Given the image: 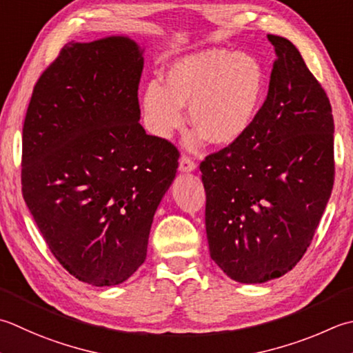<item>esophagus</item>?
Segmentation results:
<instances>
[{
  "instance_id": "esophagus-1",
  "label": "esophagus",
  "mask_w": 353,
  "mask_h": 353,
  "mask_svg": "<svg viewBox=\"0 0 353 353\" xmlns=\"http://www.w3.org/2000/svg\"><path fill=\"white\" fill-rule=\"evenodd\" d=\"M196 168H197L196 162L191 161L190 157L182 156L181 161H179V170H181L182 172H191V171H194Z\"/></svg>"
}]
</instances>
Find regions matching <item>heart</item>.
<instances>
[{
    "label": "heart",
    "instance_id": "1",
    "mask_svg": "<svg viewBox=\"0 0 353 353\" xmlns=\"http://www.w3.org/2000/svg\"><path fill=\"white\" fill-rule=\"evenodd\" d=\"M263 88V67L252 54L208 48L172 62L165 85L151 82L142 102L145 119L151 133L168 137L182 127V105L190 103V121L199 130L190 147L202 134L210 143L230 145L251 127Z\"/></svg>",
    "mask_w": 353,
    "mask_h": 353
}]
</instances>
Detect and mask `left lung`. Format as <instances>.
<instances>
[{"mask_svg":"<svg viewBox=\"0 0 353 353\" xmlns=\"http://www.w3.org/2000/svg\"><path fill=\"white\" fill-rule=\"evenodd\" d=\"M268 96L246 133L200 163L211 259L239 283L279 279L314 239L334 186V117L291 41L268 34Z\"/></svg>","mask_w":353,"mask_h":353,"instance_id":"obj_1","label":"left lung"}]
</instances>
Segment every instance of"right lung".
Instances as JSON below:
<instances>
[{
    "label": "right lung",
    "instance_id": "add662e5",
    "mask_svg": "<svg viewBox=\"0 0 353 353\" xmlns=\"http://www.w3.org/2000/svg\"><path fill=\"white\" fill-rule=\"evenodd\" d=\"M142 53L127 37L65 44L24 119L27 208L62 268L93 286L119 285L143 263L179 167L174 145L139 123Z\"/></svg>",
    "mask_w": 353,
    "mask_h": 353
}]
</instances>
